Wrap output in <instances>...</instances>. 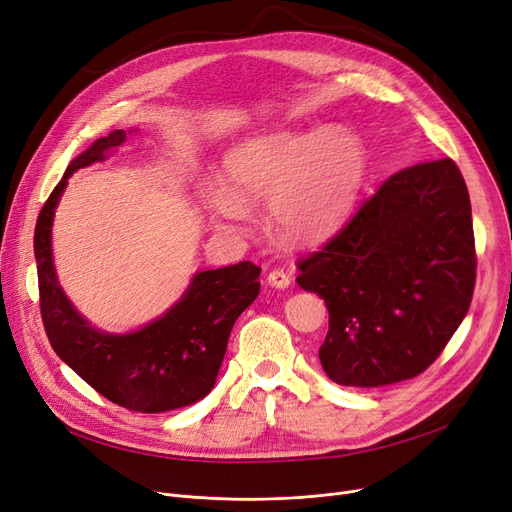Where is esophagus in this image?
<instances>
[{"label": "esophagus", "mask_w": 512, "mask_h": 512, "mask_svg": "<svg viewBox=\"0 0 512 512\" xmlns=\"http://www.w3.org/2000/svg\"><path fill=\"white\" fill-rule=\"evenodd\" d=\"M267 284L284 290L290 286V276L284 270H272L270 274H267Z\"/></svg>", "instance_id": "34e87169"}]
</instances>
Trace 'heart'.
<instances>
[{"instance_id": "b5f03b06", "label": "heart", "mask_w": 512, "mask_h": 512, "mask_svg": "<svg viewBox=\"0 0 512 512\" xmlns=\"http://www.w3.org/2000/svg\"><path fill=\"white\" fill-rule=\"evenodd\" d=\"M365 176L357 134L274 130L242 141L224 159L222 186L205 199L222 228L247 222V207L270 199L276 230L290 242L328 238L348 215Z\"/></svg>"}]
</instances>
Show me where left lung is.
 <instances>
[{
    "label": "left lung",
    "mask_w": 512,
    "mask_h": 512,
    "mask_svg": "<svg viewBox=\"0 0 512 512\" xmlns=\"http://www.w3.org/2000/svg\"><path fill=\"white\" fill-rule=\"evenodd\" d=\"M465 178L452 159L390 176L348 224L299 261V286L326 301L319 361L340 386L380 388L432 365L475 288Z\"/></svg>",
    "instance_id": "1"
}]
</instances>
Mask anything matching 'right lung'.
<instances>
[{
  "label": "right lung",
  "mask_w": 512,
  "mask_h": 512,
  "mask_svg": "<svg viewBox=\"0 0 512 512\" xmlns=\"http://www.w3.org/2000/svg\"><path fill=\"white\" fill-rule=\"evenodd\" d=\"M126 141L124 130L97 139L70 161L35 228L41 317L58 357L107 400L139 413L174 411L207 396L218 378L234 321L259 294L251 261L197 272L182 299L137 332L107 334L80 315L58 284L51 253L53 213L68 178Z\"/></svg>",
  "instance_id": "obj_1"
}]
</instances>
